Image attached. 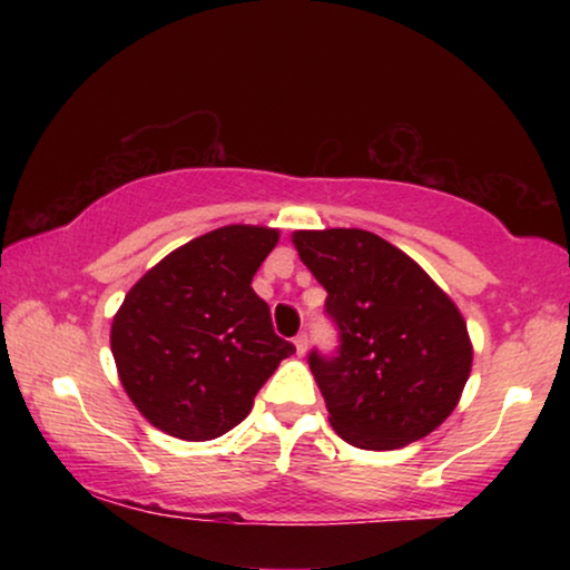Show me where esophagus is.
<instances>
[{
	"label": "esophagus",
	"mask_w": 570,
	"mask_h": 570,
	"mask_svg": "<svg viewBox=\"0 0 570 570\" xmlns=\"http://www.w3.org/2000/svg\"><path fill=\"white\" fill-rule=\"evenodd\" d=\"M293 345H295V353L306 355V350H308V334H298V337L293 340Z\"/></svg>",
	"instance_id": "esophagus-1"
}]
</instances>
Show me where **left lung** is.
<instances>
[{
	"label": "left lung",
	"instance_id": "8db88e82",
	"mask_svg": "<svg viewBox=\"0 0 570 570\" xmlns=\"http://www.w3.org/2000/svg\"><path fill=\"white\" fill-rule=\"evenodd\" d=\"M293 244L340 326L337 357L308 355L334 431L368 451L425 439L454 412L470 379L462 311L376 233L295 230Z\"/></svg>",
	"mask_w": 570,
	"mask_h": 570
}]
</instances>
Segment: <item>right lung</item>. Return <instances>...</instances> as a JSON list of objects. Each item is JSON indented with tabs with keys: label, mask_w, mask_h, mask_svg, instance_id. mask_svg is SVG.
<instances>
[{
	"label": "right lung",
	"mask_w": 570,
	"mask_h": 570,
	"mask_svg": "<svg viewBox=\"0 0 570 570\" xmlns=\"http://www.w3.org/2000/svg\"><path fill=\"white\" fill-rule=\"evenodd\" d=\"M279 230L223 225L131 285L111 324L119 381L158 431L213 441L236 428L293 342L272 330L252 279Z\"/></svg>",
	"instance_id": "add662e5"
}]
</instances>
